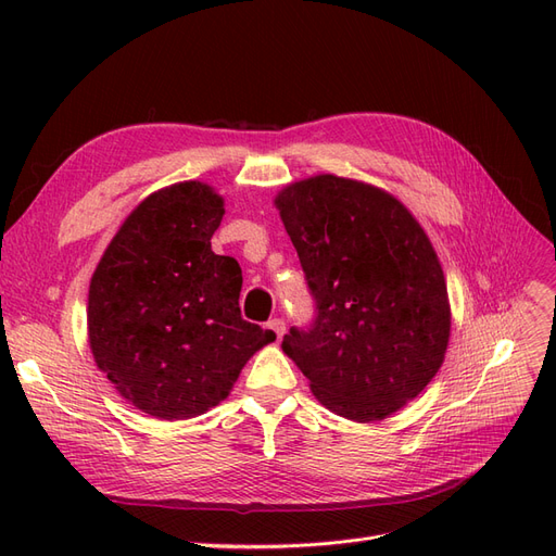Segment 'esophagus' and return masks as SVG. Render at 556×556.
I'll return each instance as SVG.
<instances>
[{
	"label": "esophagus",
	"instance_id": "34e87169",
	"mask_svg": "<svg viewBox=\"0 0 556 556\" xmlns=\"http://www.w3.org/2000/svg\"><path fill=\"white\" fill-rule=\"evenodd\" d=\"M268 329H271V331L276 333V339L280 341V339H282V333H285V323H282L280 317H274L271 323H268Z\"/></svg>",
	"mask_w": 556,
	"mask_h": 556
}]
</instances>
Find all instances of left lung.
Wrapping results in <instances>:
<instances>
[{
	"label": "left lung",
	"instance_id": "8db88e82",
	"mask_svg": "<svg viewBox=\"0 0 556 556\" xmlns=\"http://www.w3.org/2000/svg\"><path fill=\"white\" fill-rule=\"evenodd\" d=\"M317 317L288 355L331 413L378 422L439 374L450 301L439 255L413 213L376 185L319 174L276 199Z\"/></svg>",
	"mask_w": 556,
	"mask_h": 556
}]
</instances>
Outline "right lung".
I'll return each mask as SVG.
<instances>
[{
    "mask_svg": "<svg viewBox=\"0 0 556 556\" xmlns=\"http://www.w3.org/2000/svg\"><path fill=\"white\" fill-rule=\"evenodd\" d=\"M225 199L182 180L146 197L99 260L88 294L92 357L131 406L188 419L225 401L271 329L245 323L241 266L215 255Z\"/></svg>",
    "mask_w": 556,
    "mask_h": 556,
    "instance_id": "right-lung-1",
    "label": "right lung"
}]
</instances>
